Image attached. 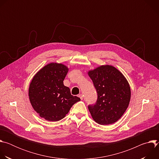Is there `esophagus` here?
Wrapping results in <instances>:
<instances>
[{
	"mask_svg": "<svg viewBox=\"0 0 159 159\" xmlns=\"http://www.w3.org/2000/svg\"><path fill=\"white\" fill-rule=\"evenodd\" d=\"M79 97L80 98L81 100H82V99H84V96H83V94H79Z\"/></svg>",
	"mask_w": 159,
	"mask_h": 159,
	"instance_id": "esophagus-1",
	"label": "esophagus"
}]
</instances>
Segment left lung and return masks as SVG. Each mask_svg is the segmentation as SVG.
Here are the masks:
<instances>
[{
	"instance_id": "1",
	"label": "left lung",
	"mask_w": 159,
	"mask_h": 159,
	"mask_svg": "<svg viewBox=\"0 0 159 159\" xmlns=\"http://www.w3.org/2000/svg\"><path fill=\"white\" fill-rule=\"evenodd\" d=\"M87 74L98 93L96 104L88 106L93 120L102 125L116 122L129 104L131 89L128 80L116 68L109 65H101Z\"/></svg>"
}]
</instances>
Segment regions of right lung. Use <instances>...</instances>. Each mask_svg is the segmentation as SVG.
<instances>
[{
    "mask_svg": "<svg viewBox=\"0 0 159 159\" xmlns=\"http://www.w3.org/2000/svg\"><path fill=\"white\" fill-rule=\"evenodd\" d=\"M69 68L62 63H50L41 69L30 84L28 95L34 110L49 121L65 117L72 106L80 99L74 96L63 80Z\"/></svg>",
    "mask_w": 159,
    "mask_h": 159,
    "instance_id": "add662e5",
    "label": "right lung"
}]
</instances>
